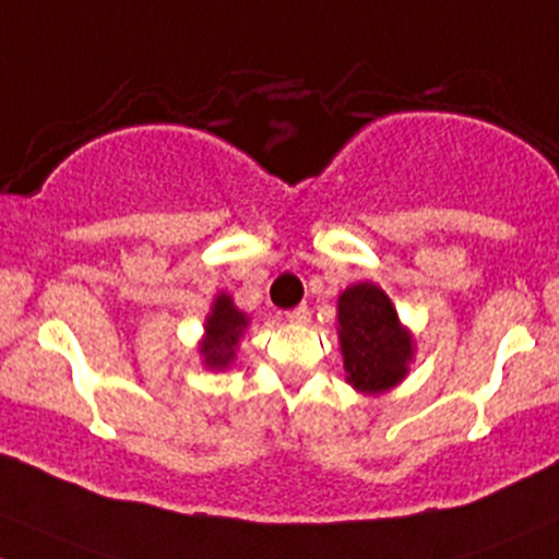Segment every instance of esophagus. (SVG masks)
<instances>
[{"instance_id":"34e87169","label":"esophagus","mask_w":559,"mask_h":559,"mask_svg":"<svg viewBox=\"0 0 559 559\" xmlns=\"http://www.w3.org/2000/svg\"><path fill=\"white\" fill-rule=\"evenodd\" d=\"M286 321L297 323V326H305V323H310V308L308 305H299V308L286 312Z\"/></svg>"}]
</instances>
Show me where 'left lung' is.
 Segmentation results:
<instances>
[{
	"mask_svg": "<svg viewBox=\"0 0 559 559\" xmlns=\"http://www.w3.org/2000/svg\"><path fill=\"white\" fill-rule=\"evenodd\" d=\"M336 336L347 384L360 395H382L408 377L416 342L395 305L371 281L347 286L336 299Z\"/></svg>",
	"mask_w": 559,
	"mask_h": 559,
	"instance_id": "left-lung-1",
	"label": "left lung"
}]
</instances>
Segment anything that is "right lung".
<instances>
[{
    "instance_id": "obj_1",
    "label": "right lung",
    "mask_w": 559,
    "mask_h": 559,
    "mask_svg": "<svg viewBox=\"0 0 559 559\" xmlns=\"http://www.w3.org/2000/svg\"><path fill=\"white\" fill-rule=\"evenodd\" d=\"M249 323L251 318L236 308L228 292L214 294L212 308L204 318V336L199 342L201 366L210 371L230 369Z\"/></svg>"
}]
</instances>
